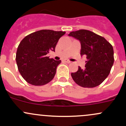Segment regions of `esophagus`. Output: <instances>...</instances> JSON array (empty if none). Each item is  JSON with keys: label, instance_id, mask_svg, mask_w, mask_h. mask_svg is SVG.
<instances>
[{"label": "esophagus", "instance_id": "esophagus-1", "mask_svg": "<svg viewBox=\"0 0 126 126\" xmlns=\"http://www.w3.org/2000/svg\"><path fill=\"white\" fill-rule=\"evenodd\" d=\"M64 62H65L66 63H71V62H70V61H69V60H64Z\"/></svg>", "mask_w": 126, "mask_h": 126}]
</instances>
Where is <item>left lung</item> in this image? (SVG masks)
Listing matches in <instances>:
<instances>
[{
    "instance_id": "8db88e82",
    "label": "left lung",
    "mask_w": 126,
    "mask_h": 126,
    "mask_svg": "<svg viewBox=\"0 0 126 126\" xmlns=\"http://www.w3.org/2000/svg\"><path fill=\"white\" fill-rule=\"evenodd\" d=\"M81 43V56H86L85 69L79 66L72 73L73 79L79 86L93 88L103 82L110 74L114 64V50L110 42L93 32L79 30L68 34Z\"/></svg>"
}]
</instances>
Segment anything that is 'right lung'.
<instances>
[{"label":"right lung","mask_w":126,"mask_h":126,"mask_svg":"<svg viewBox=\"0 0 126 126\" xmlns=\"http://www.w3.org/2000/svg\"><path fill=\"white\" fill-rule=\"evenodd\" d=\"M65 32L41 30L29 34L21 41L16 54L18 69L23 78L33 85H44L54 78L61 60L49 59L59 39Z\"/></svg>","instance_id":"right-lung-1"}]
</instances>
